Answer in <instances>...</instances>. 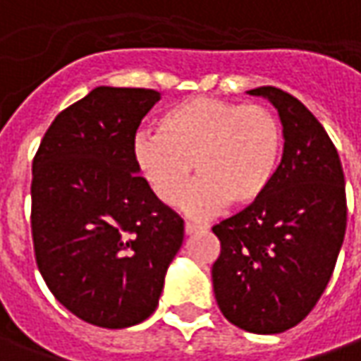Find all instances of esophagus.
Masks as SVG:
<instances>
[{"label": "esophagus", "mask_w": 361, "mask_h": 361, "mask_svg": "<svg viewBox=\"0 0 361 361\" xmlns=\"http://www.w3.org/2000/svg\"><path fill=\"white\" fill-rule=\"evenodd\" d=\"M202 231V226L200 224H195V222H185V232L186 234H192V232Z\"/></svg>", "instance_id": "1"}]
</instances>
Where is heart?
<instances>
[{
  "instance_id": "obj_1",
  "label": "heart",
  "mask_w": 361,
  "mask_h": 361,
  "mask_svg": "<svg viewBox=\"0 0 361 361\" xmlns=\"http://www.w3.org/2000/svg\"><path fill=\"white\" fill-rule=\"evenodd\" d=\"M284 151V129L272 109L219 97H190L169 109L159 130H139L133 161L161 202L175 207L200 176L186 210L209 216L231 200L252 204L268 190Z\"/></svg>"
}]
</instances>
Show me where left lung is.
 <instances>
[{"mask_svg":"<svg viewBox=\"0 0 361 361\" xmlns=\"http://www.w3.org/2000/svg\"><path fill=\"white\" fill-rule=\"evenodd\" d=\"M248 93L278 109L284 154L264 195L212 226L220 240L212 286L231 324L280 334L310 314L330 282L345 234L344 171L326 129L296 97L278 87Z\"/></svg>","mask_w":361,"mask_h":361,"instance_id":"obj_1","label":"left lung"}]
</instances>
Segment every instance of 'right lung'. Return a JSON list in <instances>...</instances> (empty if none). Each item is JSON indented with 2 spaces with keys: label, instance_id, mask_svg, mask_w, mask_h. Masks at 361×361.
Here are the masks:
<instances>
[{
  "label": "right lung",
  "instance_id": "obj_1",
  "mask_svg": "<svg viewBox=\"0 0 361 361\" xmlns=\"http://www.w3.org/2000/svg\"><path fill=\"white\" fill-rule=\"evenodd\" d=\"M154 89L97 87L55 117L35 157L31 236L51 294L87 324L129 328L151 316L185 222L133 161Z\"/></svg>",
  "mask_w": 361,
  "mask_h": 361
}]
</instances>
